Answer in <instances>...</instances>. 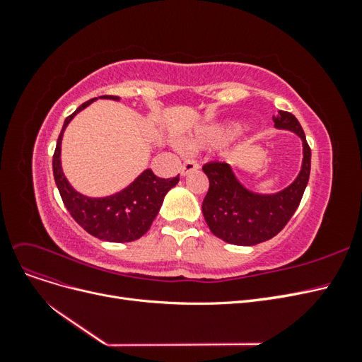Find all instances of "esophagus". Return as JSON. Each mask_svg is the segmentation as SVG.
I'll use <instances>...</instances> for the list:
<instances>
[{"label":"esophagus","mask_w":362,"mask_h":362,"mask_svg":"<svg viewBox=\"0 0 362 362\" xmlns=\"http://www.w3.org/2000/svg\"><path fill=\"white\" fill-rule=\"evenodd\" d=\"M198 169H199L198 163L193 161V160H187V161H184V164L181 166V175H182V177H185V175H189V173L198 170Z\"/></svg>","instance_id":"34e87169"}]
</instances>
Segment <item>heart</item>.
<instances>
[{
  "mask_svg": "<svg viewBox=\"0 0 362 362\" xmlns=\"http://www.w3.org/2000/svg\"><path fill=\"white\" fill-rule=\"evenodd\" d=\"M246 124L240 120H233L226 124L205 125L194 131L187 139V146L192 149L201 148H217L229 144V141L238 137L246 129Z\"/></svg>",
  "mask_w": 362,
  "mask_h": 362,
  "instance_id": "heart-1",
  "label": "heart"
}]
</instances>
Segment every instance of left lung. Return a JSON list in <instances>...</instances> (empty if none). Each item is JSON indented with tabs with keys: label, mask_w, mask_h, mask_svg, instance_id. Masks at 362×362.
Listing matches in <instances>:
<instances>
[{
	"label": "left lung",
	"mask_w": 362,
	"mask_h": 362,
	"mask_svg": "<svg viewBox=\"0 0 362 362\" xmlns=\"http://www.w3.org/2000/svg\"><path fill=\"white\" fill-rule=\"evenodd\" d=\"M276 129L291 131L302 140V164L291 184L275 193L255 192L240 181L231 164L213 161L202 168L210 189L202 202V214L210 231L235 246H254L275 237L298 210L311 170V149L291 113L273 115Z\"/></svg>",
	"instance_id": "1"
}]
</instances>
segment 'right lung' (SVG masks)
Returning a JSON list of instances; mask_svg holds the SVG:
<instances>
[{
	"mask_svg": "<svg viewBox=\"0 0 362 362\" xmlns=\"http://www.w3.org/2000/svg\"><path fill=\"white\" fill-rule=\"evenodd\" d=\"M98 100L119 103L120 98L107 95L93 98V100L81 104L71 116L66 117L52 157L54 180H56L64 206L68 208L74 221L84 231L112 243L134 242L148 233L163 205L164 196L178 184L180 175L175 178H160L148 168L137 175L134 181H131L127 187L113 194L93 198V196L76 192L68 181L62 166L63 134L72 122V119Z\"/></svg>",
	"mask_w": 362,
	"mask_h": 362,
	"instance_id": "right-lung-1",
	"label": "right lung"
}]
</instances>
